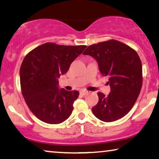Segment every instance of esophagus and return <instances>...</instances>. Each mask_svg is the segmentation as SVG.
Here are the masks:
<instances>
[{
  "label": "esophagus",
  "instance_id": "1",
  "mask_svg": "<svg viewBox=\"0 0 159 159\" xmlns=\"http://www.w3.org/2000/svg\"><path fill=\"white\" fill-rule=\"evenodd\" d=\"M89 93L87 91V90H80V94L82 95H85L87 94V93Z\"/></svg>",
  "mask_w": 159,
  "mask_h": 159
}]
</instances>
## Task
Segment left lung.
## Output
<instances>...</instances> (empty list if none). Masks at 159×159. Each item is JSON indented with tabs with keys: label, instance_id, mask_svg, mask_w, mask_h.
<instances>
[{
	"label": "left lung",
	"instance_id": "8db88e82",
	"mask_svg": "<svg viewBox=\"0 0 159 159\" xmlns=\"http://www.w3.org/2000/svg\"><path fill=\"white\" fill-rule=\"evenodd\" d=\"M96 60L99 70L108 76L110 93L98 92L99 101L92 108L93 114L110 122L124 117L137 101L142 86V65L135 50L115 39L89 46L83 53Z\"/></svg>",
	"mask_w": 159,
	"mask_h": 159
}]
</instances>
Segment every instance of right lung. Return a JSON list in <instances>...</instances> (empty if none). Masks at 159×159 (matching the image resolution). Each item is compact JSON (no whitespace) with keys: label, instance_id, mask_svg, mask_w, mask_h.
Returning a JSON list of instances; mask_svg holds the SVG:
<instances>
[{"label":"right lung","instance_id":"add662e5","mask_svg":"<svg viewBox=\"0 0 159 159\" xmlns=\"http://www.w3.org/2000/svg\"><path fill=\"white\" fill-rule=\"evenodd\" d=\"M86 48L85 45L64 46L43 44L26 55L20 70L22 93L31 112L42 122L56 125L67 120L77 90L59 89L58 79Z\"/></svg>","mask_w":159,"mask_h":159}]
</instances>
